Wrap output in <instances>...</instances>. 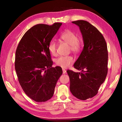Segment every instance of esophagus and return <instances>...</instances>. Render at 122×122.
I'll list each match as a JSON object with an SVG mask.
<instances>
[{"label": "esophagus", "mask_w": 122, "mask_h": 122, "mask_svg": "<svg viewBox=\"0 0 122 122\" xmlns=\"http://www.w3.org/2000/svg\"><path fill=\"white\" fill-rule=\"evenodd\" d=\"M62 71H63V74H65L66 73V71L65 69H62Z\"/></svg>", "instance_id": "1"}]
</instances>
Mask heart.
Listing matches in <instances>:
<instances>
[{
  "mask_svg": "<svg viewBox=\"0 0 122 122\" xmlns=\"http://www.w3.org/2000/svg\"><path fill=\"white\" fill-rule=\"evenodd\" d=\"M60 39L69 45H71V51L74 53H77L80 51L81 47L78 43L77 36L71 30H66L61 34ZM48 49L51 55H55L56 54V44L55 41H52L49 43ZM74 62L73 57L71 56H61L55 60V63L57 66L63 68L69 67Z\"/></svg>",
  "mask_w": 122,
  "mask_h": 122,
  "instance_id": "b5f03b06",
  "label": "heart"
}]
</instances>
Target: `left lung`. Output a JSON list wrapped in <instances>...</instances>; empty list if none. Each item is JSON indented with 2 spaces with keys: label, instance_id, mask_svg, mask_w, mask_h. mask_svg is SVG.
<instances>
[{
  "label": "left lung",
  "instance_id": "1",
  "mask_svg": "<svg viewBox=\"0 0 122 122\" xmlns=\"http://www.w3.org/2000/svg\"><path fill=\"white\" fill-rule=\"evenodd\" d=\"M72 23L79 27L83 38V49L74 64L81 72L67 71L70 79V90L78 99L86 100L97 94L108 73V54L106 41L95 27L84 20Z\"/></svg>",
  "mask_w": 122,
  "mask_h": 122
}]
</instances>
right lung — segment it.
Segmentation results:
<instances>
[{"label": "right lung", "mask_w": 122, "mask_h": 122, "mask_svg": "<svg viewBox=\"0 0 122 122\" xmlns=\"http://www.w3.org/2000/svg\"><path fill=\"white\" fill-rule=\"evenodd\" d=\"M62 25L38 24L27 31L15 52V69L18 81L29 97L38 102L52 97L55 87L62 74L60 67H52L48 46Z\"/></svg>", "instance_id": "right-lung-1"}]
</instances>
